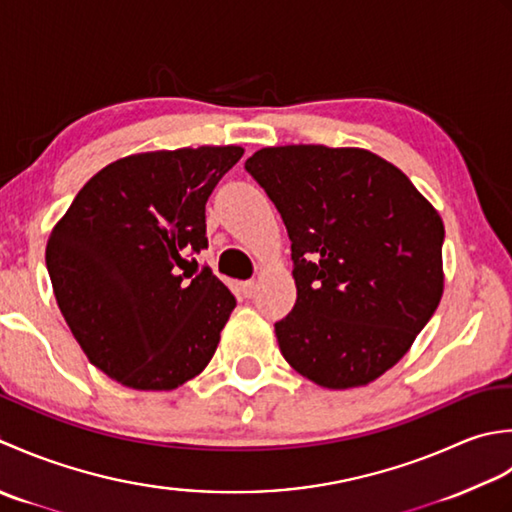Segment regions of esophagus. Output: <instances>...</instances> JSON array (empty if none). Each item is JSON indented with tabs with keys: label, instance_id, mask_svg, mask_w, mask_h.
I'll use <instances>...</instances> for the list:
<instances>
[{
	"label": "esophagus",
	"instance_id": "esophagus-1",
	"mask_svg": "<svg viewBox=\"0 0 512 512\" xmlns=\"http://www.w3.org/2000/svg\"><path fill=\"white\" fill-rule=\"evenodd\" d=\"M256 287H258L256 280H245V283H241V289H243V294H245L247 298H252V296H254Z\"/></svg>",
	"mask_w": 512,
	"mask_h": 512
}]
</instances>
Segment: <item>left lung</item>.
I'll return each instance as SVG.
<instances>
[{
  "label": "left lung",
  "mask_w": 512,
  "mask_h": 512,
  "mask_svg": "<svg viewBox=\"0 0 512 512\" xmlns=\"http://www.w3.org/2000/svg\"><path fill=\"white\" fill-rule=\"evenodd\" d=\"M247 172L283 216L296 305L285 360L318 387H367L402 360L444 294V223L400 168L362 148L278 145Z\"/></svg>",
  "instance_id": "obj_1"
}]
</instances>
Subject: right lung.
Returning a JSON list of instances; mask_svg holds the SVG:
<instances>
[{"instance_id": "right-lung-1", "label": "right lung", "mask_w": 512, "mask_h": 512, "mask_svg": "<svg viewBox=\"0 0 512 512\" xmlns=\"http://www.w3.org/2000/svg\"><path fill=\"white\" fill-rule=\"evenodd\" d=\"M241 145L123 156L81 187L46 245L57 305L97 369L123 387L172 391L210 364L236 307L210 269L205 203Z\"/></svg>"}]
</instances>
